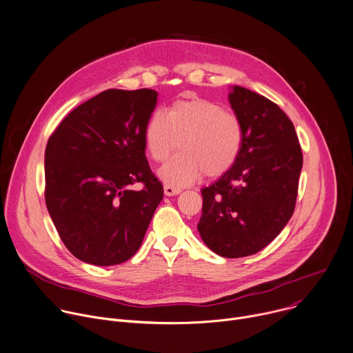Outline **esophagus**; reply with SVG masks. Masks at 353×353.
<instances>
[{
	"mask_svg": "<svg viewBox=\"0 0 353 353\" xmlns=\"http://www.w3.org/2000/svg\"><path fill=\"white\" fill-rule=\"evenodd\" d=\"M165 194L168 195V196H172V195H177V194H180L181 192V190L180 188H177V187H173V185H165Z\"/></svg>",
	"mask_w": 353,
	"mask_h": 353,
	"instance_id": "esophagus-1",
	"label": "esophagus"
}]
</instances>
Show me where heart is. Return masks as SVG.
Returning a JSON list of instances; mask_svg holds the SVG:
<instances>
[{"label": "heart", "mask_w": 353, "mask_h": 353, "mask_svg": "<svg viewBox=\"0 0 353 353\" xmlns=\"http://www.w3.org/2000/svg\"><path fill=\"white\" fill-rule=\"evenodd\" d=\"M143 143L149 158L158 163L180 145V154L161 168L159 177L168 185L184 187L204 173L221 177L233 168L243 148V127L221 105L188 97L173 102L166 116L159 110L150 114Z\"/></svg>", "instance_id": "heart-1"}]
</instances>
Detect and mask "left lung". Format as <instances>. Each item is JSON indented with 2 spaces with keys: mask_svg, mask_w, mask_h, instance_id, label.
Masks as SVG:
<instances>
[{
  "mask_svg": "<svg viewBox=\"0 0 353 353\" xmlns=\"http://www.w3.org/2000/svg\"><path fill=\"white\" fill-rule=\"evenodd\" d=\"M229 103L243 127L233 168L201 190L203 241L221 257L259 253L293 215L303 155L289 117L270 99L232 86Z\"/></svg>",
  "mask_w": 353,
  "mask_h": 353,
  "instance_id": "8db88e82",
  "label": "left lung"
}]
</instances>
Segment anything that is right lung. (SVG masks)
Masks as SVG:
<instances>
[{
	"label": "right lung",
	"mask_w": 353,
	"mask_h": 353,
	"mask_svg": "<svg viewBox=\"0 0 353 353\" xmlns=\"http://www.w3.org/2000/svg\"><path fill=\"white\" fill-rule=\"evenodd\" d=\"M152 89H109L74 109L48 138L46 205L71 254L100 267L130 260L163 198L150 170L143 128ZM141 182L142 190L132 185Z\"/></svg>",
	"instance_id": "add662e5"
}]
</instances>
